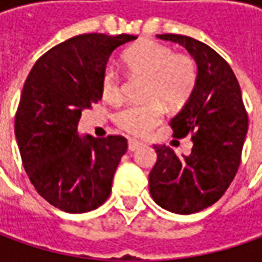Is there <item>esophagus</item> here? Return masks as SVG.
Masks as SVG:
<instances>
[{"mask_svg":"<svg viewBox=\"0 0 262 262\" xmlns=\"http://www.w3.org/2000/svg\"><path fill=\"white\" fill-rule=\"evenodd\" d=\"M141 146H143V144H141L140 141H137V140H129V141H128V150H129V151H136V150H138Z\"/></svg>","mask_w":262,"mask_h":262,"instance_id":"34e87169","label":"esophagus"}]
</instances>
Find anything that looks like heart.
Listing matches in <instances>:
<instances>
[{"mask_svg": "<svg viewBox=\"0 0 262 262\" xmlns=\"http://www.w3.org/2000/svg\"><path fill=\"white\" fill-rule=\"evenodd\" d=\"M122 62L128 73L144 80L141 105L126 106L114 115L115 125L129 136H144L160 122L167 109L185 105L196 81L195 61L186 54H175L170 46L156 40H141L128 48ZM100 92L106 102H118L122 87L121 77L112 67H106Z\"/></svg>", "mask_w": 262, "mask_h": 262, "instance_id": "heart-1", "label": "heart"}]
</instances>
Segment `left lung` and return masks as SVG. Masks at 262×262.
Instances as JSON below:
<instances>
[{
	"label": "left lung",
	"instance_id": "obj_1",
	"mask_svg": "<svg viewBox=\"0 0 262 262\" xmlns=\"http://www.w3.org/2000/svg\"><path fill=\"white\" fill-rule=\"evenodd\" d=\"M185 48L196 62V81L182 111L172 118L173 136L191 134L192 148L178 157L167 146H153L156 165L148 189L162 208L192 214L213 206L236 175L248 131V114L230 66L210 46L184 35H157Z\"/></svg>",
	"mask_w": 262,
	"mask_h": 262
}]
</instances>
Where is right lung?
Here are the masks:
<instances>
[{"label": "right lung", "instance_id": "add662e5", "mask_svg": "<svg viewBox=\"0 0 262 262\" xmlns=\"http://www.w3.org/2000/svg\"><path fill=\"white\" fill-rule=\"evenodd\" d=\"M133 35L86 33L54 46L26 78L14 131L36 191L67 213L102 206L126 151L122 136L78 137L81 111L102 99L100 80L111 54Z\"/></svg>", "mask_w": 262, "mask_h": 262}]
</instances>
